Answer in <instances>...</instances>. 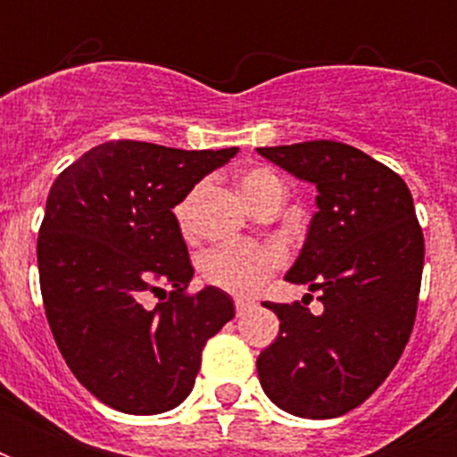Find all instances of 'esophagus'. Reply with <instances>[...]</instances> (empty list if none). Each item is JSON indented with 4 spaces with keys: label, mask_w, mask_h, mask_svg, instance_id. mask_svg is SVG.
Returning <instances> with one entry per match:
<instances>
[{
    "label": "esophagus",
    "mask_w": 457,
    "mask_h": 457,
    "mask_svg": "<svg viewBox=\"0 0 457 457\" xmlns=\"http://www.w3.org/2000/svg\"><path fill=\"white\" fill-rule=\"evenodd\" d=\"M253 308V303L251 301H244V299H237L235 301V311H237V318H242V315H246V312Z\"/></svg>",
    "instance_id": "34e87169"
}]
</instances>
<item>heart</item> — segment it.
<instances>
[{"label":"heart","mask_w":457,"mask_h":457,"mask_svg":"<svg viewBox=\"0 0 457 457\" xmlns=\"http://www.w3.org/2000/svg\"><path fill=\"white\" fill-rule=\"evenodd\" d=\"M237 182L253 208H258L275 194L285 196V185H282L279 175L265 165L246 168L244 172H239ZM204 192H206V185L196 182L182 194V199L172 208L179 232L187 239L196 235V208H199ZM282 265H285V251L275 244H256V246L235 244V246H218V249L206 251L201 258L199 272L206 285L215 287L220 292H228L232 296H253L270 282L272 275Z\"/></svg>","instance_id":"heart-1"}]
</instances>
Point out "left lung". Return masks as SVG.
<instances>
[{"instance_id": "obj_1", "label": "left lung", "mask_w": 457, "mask_h": 457, "mask_svg": "<svg viewBox=\"0 0 457 457\" xmlns=\"http://www.w3.org/2000/svg\"><path fill=\"white\" fill-rule=\"evenodd\" d=\"M258 154L318 189V213L287 279L311 287L322 303L312 315L305 299L265 301L279 318V337L258 355V379L282 411L339 418L389 377L412 334L425 237L411 189L344 142L312 139Z\"/></svg>"}]
</instances>
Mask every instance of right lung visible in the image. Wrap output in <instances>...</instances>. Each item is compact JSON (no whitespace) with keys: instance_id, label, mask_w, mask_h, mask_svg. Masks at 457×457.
<instances>
[{"instance_id":"obj_1","label":"right lung","mask_w":457,"mask_h":457,"mask_svg":"<svg viewBox=\"0 0 457 457\" xmlns=\"http://www.w3.org/2000/svg\"><path fill=\"white\" fill-rule=\"evenodd\" d=\"M235 154L113 139L54 179L37 235L46 322L78 382L116 411L156 415L182 403L206 341L235 318L220 289L189 292L194 268L172 215Z\"/></svg>"}]
</instances>
